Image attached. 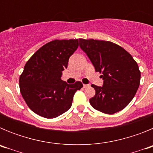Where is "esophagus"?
<instances>
[{
  "label": "esophagus",
  "mask_w": 153,
  "mask_h": 153,
  "mask_svg": "<svg viewBox=\"0 0 153 153\" xmlns=\"http://www.w3.org/2000/svg\"><path fill=\"white\" fill-rule=\"evenodd\" d=\"M89 86H90V85L89 84H83V87H84V88H87V87H89Z\"/></svg>",
  "instance_id": "obj_1"
}]
</instances>
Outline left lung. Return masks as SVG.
I'll return each mask as SVG.
<instances>
[{
  "label": "left lung",
  "mask_w": 153,
  "mask_h": 153,
  "mask_svg": "<svg viewBox=\"0 0 153 153\" xmlns=\"http://www.w3.org/2000/svg\"><path fill=\"white\" fill-rule=\"evenodd\" d=\"M79 47L93 63L96 72L102 73V86L91 85L96 94L91 106L106 114L123 109L131 102L140 81L138 64L126 50L110 41L79 39Z\"/></svg>",
  "instance_id": "left-lung-1"
}]
</instances>
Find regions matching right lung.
Listing matches in <instances>:
<instances>
[{"label": "right lung", "mask_w": 153, "mask_h": 153, "mask_svg": "<svg viewBox=\"0 0 153 153\" xmlns=\"http://www.w3.org/2000/svg\"><path fill=\"white\" fill-rule=\"evenodd\" d=\"M78 46L77 39L53 40L40 47L24 66L19 79L21 95L40 117L53 119L67 112L76 91L83 87L79 81L68 84L61 79Z\"/></svg>", "instance_id": "right-lung-1"}]
</instances>
